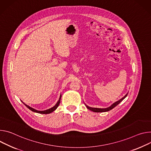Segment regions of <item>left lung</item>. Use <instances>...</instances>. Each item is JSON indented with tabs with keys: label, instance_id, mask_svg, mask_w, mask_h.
Masks as SVG:
<instances>
[{
	"label": "left lung",
	"instance_id": "8db88e82",
	"mask_svg": "<svg viewBox=\"0 0 151 151\" xmlns=\"http://www.w3.org/2000/svg\"><path fill=\"white\" fill-rule=\"evenodd\" d=\"M127 95H128V93H127L123 98H122L121 99H119V100H118V101H117L116 102L114 103H113V104H111L110 107H107V108H105V109L93 108V107H89V106H88L86 105V104H85V105H86V107H87L89 110H91V111H93V112H106V111H109V110L113 109L114 107H116L117 105H118L121 101H122V100H123L124 99H125V98L127 97Z\"/></svg>",
	"mask_w": 151,
	"mask_h": 151
}]
</instances>
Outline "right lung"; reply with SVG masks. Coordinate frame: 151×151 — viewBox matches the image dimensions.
I'll return each instance as SVG.
<instances>
[{"label": "right lung", "mask_w": 151, "mask_h": 151, "mask_svg": "<svg viewBox=\"0 0 151 151\" xmlns=\"http://www.w3.org/2000/svg\"><path fill=\"white\" fill-rule=\"evenodd\" d=\"M61 96H62V95H60V98H59V100H58V101L57 102V103L55 104V106H53V107H52V108H50V109H47V110H44V111H39V110H35V109H33V108H32V107H30V106H27V104H24L23 102V103L29 109V110H30L31 111H33V112H36V113H41V114H49V113H51L52 112H53V111H55L57 108H58V107L59 106V104H60V98H61Z\"/></svg>", "instance_id": "obj_1"}]
</instances>
